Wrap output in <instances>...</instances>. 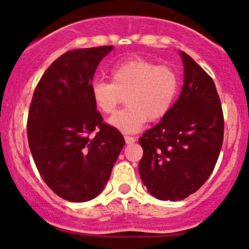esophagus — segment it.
Here are the masks:
<instances>
[{
    "mask_svg": "<svg viewBox=\"0 0 249 249\" xmlns=\"http://www.w3.org/2000/svg\"><path fill=\"white\" fill-rule=\"evenodd\" d=\"M124 141H125V144H134L136 142V138L131 137V136H124Z\"/></svg>",
    "mask_w": 249,
    "mask_h": 249,
    "instance_id": "obj_1",
    "label": "esophagus"
}]
</instances>
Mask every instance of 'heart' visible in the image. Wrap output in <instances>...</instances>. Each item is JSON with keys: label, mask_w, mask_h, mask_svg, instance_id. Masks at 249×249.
Segmentation results:
<instances>
[{"label": "heart", "mask_w": 249, "mask_h": 249, "mask_svg": "<svg viewBox=\"0 0 249 249\" xmlns=\"http://www.w3.org/2000/svg\"><path fill=\"white\" fill-rule=\"evenodd\" d=\"M111 83L95 81L91 98L104 114H112L125 96L127 107L110 118L112 127L136 132L147 120L165 117L178 91V76L172 68L155 66L151 60L134 56L115 64L110 72Z\"/></svg>", "instance_id": "b5f03b06"}]
</instances>
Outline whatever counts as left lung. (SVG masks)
Wrapping results in <instances>:
<instances>
[{
	"label": "left lung",
	"instance_id": "left-lung-1",
	"mask_svg": "<svg viewBox=\"0 0 249 249\" xmlns=\"http://www.w3.org/2000/svg\"><path fill=\"white\" fill-rule=\"evenodd\" d=\"M183 86L168 114L139 138L141 179L161 200H181L209 179L223 142V112L212 78L182 51Z\"/></svg>",
	"mask_w": 249,
	"mask_h": 249
}]
</instances>
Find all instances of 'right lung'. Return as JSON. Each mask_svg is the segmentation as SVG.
Listing matches in <instances>:
<instances>
[{"mask_svg": "<svg viewBox=\"0 0 249 249\" xmlns=\"http://www.w3.org/2000/svg\"><path fill=\"white\" fill-rule=\"evenodd\" d=\"M112 50L62 54L40 78L30 103L27 135L37 170L69 202H87L103 190L124 146L121 132L103 122L91 98L95 71Z\"/></svg>", "mask_w": 249, "mask_h": 249, "instance_id": "add662e5", "label": "right lung"}]
</instances>
